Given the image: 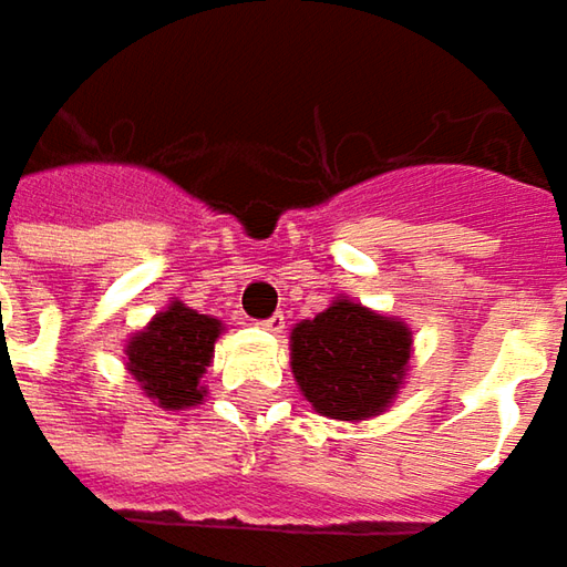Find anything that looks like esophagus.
Returning <instances> with one entry per match:
<instances>
[{"label":"esophagus","instance_id":"esophagus-1","mask_svg":"<svg viewBox=\"0 0 567 567\" xmlns=\"http://www.w3.org/2000/svg\"><path fill=\"white\" fill-rule=\"evenodd\" d=\"M260 326H264V329H269V332H282V329H285V317H282V313H272V317L260 322Z\"/></svg>","mask_w":567,"mask_h":567}]
</instances>
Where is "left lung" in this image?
Wrapping results in <instances>:
<instances>
[{
  "instance_id": "8db88e82",
  "label": "left lung",
  "mask_w": 567,
  "mask_h": 567,
  "mask_svg": "<svg viewBox=\"0 0 567 567\" xmlns=\"http://www.w3.org/2000/svg\"><path fill=\"white\" fill-rule=\"evenodd\" d=\"M411 332L354 301H336L291 329V373L322 417L363 420L395 399Z\"/></svg>"
}]
</instances>
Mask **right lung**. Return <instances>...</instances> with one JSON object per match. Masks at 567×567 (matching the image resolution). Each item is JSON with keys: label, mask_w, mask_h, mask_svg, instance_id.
Wrapping results in <instances>:
<instances>
[{"label": "right lung", "mask_w": 567, "mask_h": 567, "mask_svg": "<svg viewBox=\"0 0 567 567\" xmlns=\"http://www.w3.org/2000/svg\"><path fill=\"white\" fill-rule=\"evenodd\" d=\"M219 332L223 322L175 301L127 342V370L163 408L178 411L200 404L206 392L200 377Z\"/></svg>", "instance_id": "obj_1"}]
</instances>
